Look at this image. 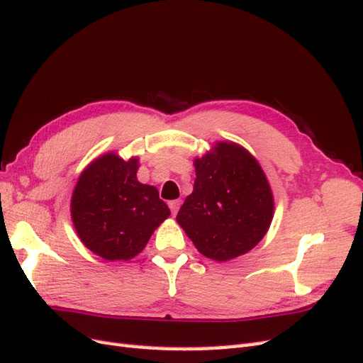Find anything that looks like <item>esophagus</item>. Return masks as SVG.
<instances>
[{
    "label": "esophagus",
    "instance_id": "34e87169",
    "mask_svg": "<svg viewBox=\"0 0 363 363\" xmlns=\"http://www.w3.org/2000/svg\"><path fill=\"white\" fill-rule=\"evenodd\" d=\"M180 200H174V201H169L168 203V206H169V208H171V212H172V215H177V212H179V208H180Z\"/></svg>",
    "mask_w": 363,
    "mask_h": 363
}]
</instances>
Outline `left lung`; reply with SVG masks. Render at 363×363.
Instances as JSON below:
<instances>
[{
    "label": "left lung",
    "mask_w": 363,
    "mask_h": 363,
    "mask_svg": "<svg viewBox=\"0 0 363 363\" xmlns=\"http://www.w3.org/2000/svg\"><path fill=\"white\" fill-rule=\"evenodd\" d=\"M194 167V191L180 207L177 223L208 259L227 262L245 255L272 221L274 199L265 172L233 142H218Z\"/></svg>",
    "instance_id": "1"
}]
</instances>
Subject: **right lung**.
I'll list each match as a JSON object with an SVG mask.
<instances>
[{"mask_svg": "<svg viewBox=\"0 0 363 363\" xmlns=\"http://www.w3.org/2000/svg\"><path fill=\"white\" fill-rule=\"evenodd\" d=\"M139 159L107 152L77 180L71 216L82 242L104 260H130L171 212L155 186L138 182Z\"/></svg>", "mask_w": 363, "mask_h": 363, "instance_id": "add662e5", "label": "right lung"}]
</instances>
